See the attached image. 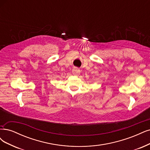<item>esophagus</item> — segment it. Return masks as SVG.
I'll list each match as a JSON object with an SVG mask.
<instances>
[{"mask_svg": "<svg viewBox=\"0 0 150 150\" xmlns=\"http://www.w3.org/2000/svg\"><path fill=\"white\" fill-rule=\"evenodd\" d=\"M72 73H73V74L74 75H77L80 73V70L77 68H75L74 67V68L73 69V70H72Z\"/></svg>", "mask_w": 150, "mask_h": 150, "instance_id": "obj_1", "label": "esophagus"}]
</instances>
